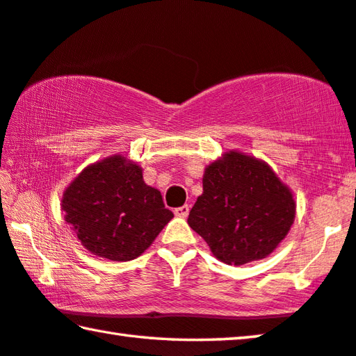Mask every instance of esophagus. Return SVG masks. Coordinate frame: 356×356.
<instances>
[{
    "mask_svg": "<svg viewBox=\"0 0 356 356\" xmlns=\"http://www.w3.org/2000/svg\"><path fill=\"white\" fill-rule=\"evenodd\" d=\"M188 213H190L188 205H182V207H179V209L174 210V215H176L177 218H186L188 216Z\"/></svg>",
    "mask_w": 356,
    "mask_h": 356,
    "instance_id": "34e87169",
    "label": "esophagus"
}]
</instances>
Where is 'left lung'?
I'll return each instance as SVG.
<instances>
[{
	"label": "left lung",
	"instance_id": "8db88e82",
	"mask_svg": "<svg viewBox=\"0 0 356 356\" xmlns=\"http://www.w3.org/2000/svg\"><path fill=\"white\" fill-rule=\"evenodd\" d=\"M202 186L188 224L225 264L268 257L294 222L293 193L266 161L225 152L205 168Z\"/></svg>",
	"mask_w": 356,
	"mask_h": 356
}]
</instances>
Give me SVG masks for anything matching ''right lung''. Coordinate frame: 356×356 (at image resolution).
<instances>
[{"instance_id":"right-lung-1","label":"right lung","mask_w":356,"mask_h":356,"mask_svg":"<svg viewBox=\"0 0 356 356\" xmlns=\"http://www.w3.org/2000/svg\"><path fill=\"white\" fill-rule=\"evenodd\" d=\"M62 210L83 248L113 261L140 257L174 216L122 156L87 166L63 191Z\"/></svg>"}]
</instances>
